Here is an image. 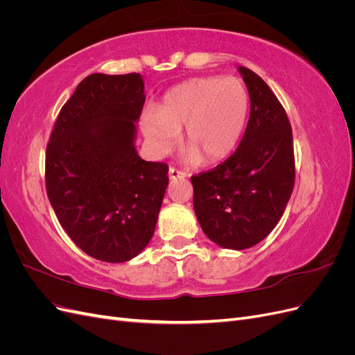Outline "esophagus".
I'll return each mask as SVG.
<instances>
[{
  "label": "esophagus",
  "mask_w": 355,
  "mask_h": 355,
  "mask_svg": "<svg viewBox=\"0 0 355 355\" xmlns=\"http://www.w3.org/2000/svg\"><path fill=\"white\" fill-rule=\"evenodd\" d=\"M187 176H188L187 171L178 170L176 167H170L168 168V178L170 179H182V178H187Z\"/></svg>",
  "instance_id": "34e87169"
}]
</instances>
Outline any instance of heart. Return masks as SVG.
I'll return each instance as SVG.
<instances>
[{
  "label": "heart",
  "instance_id": "b5f03b06",
  "mask_svg": "<svg viewBox=\"0 0 355 355\" xmlns=\"http://www.w3.org/2000/svg\"><path fill=\"white\" fill-rule=\"evenodd\" d=\"M249 110V90L240 78H194L171 89L158 111L144 115L142 132L154 153L164 155L179 144L185 127L191 158L216 163L237 148Z\"/></svg>",
  "mask_w": 355,
  "mask_h": 355
}]
</instances>
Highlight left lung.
<instances>
[{"instance_id":"1","label":"left lung","mask_w":355,"mask_h":355,"mask_svg":"<svg viewBox=\"0 0 355 355\" xmlns=\"http://www.w3.org/2000/svg\"><path fill=\"white\" fill-rule=\"evenodd\" d=\"M239 69L250 96L241 142L223 163L191 176L204 234L234 250L261 243L275 228L295 185L293 135L286 110L259 75Z\"/></svg>"}]
</instances>
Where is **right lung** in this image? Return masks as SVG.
I'll use <instances>...</instances> for the list:
<instances>
[{
    "instance_id": "1",
    "label": "right lung",
    "mask_w": 355,
    "mask_h": 355,
    "mask_svg": "<svg viewBox=\"0 0 355 355\" xmlns=\"http://www.w3.org/2000/svg\"><path fill=\"white\" fill-rule=\"evenodd\" d=\"M144 103L139 73H92L62 106L47 144L51 207L71 240L103 262L145 249L168 185V166L135 149Z\"/></svg>"
}]
</instances>
